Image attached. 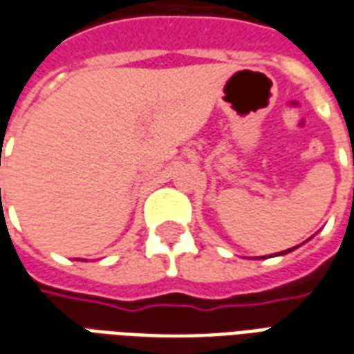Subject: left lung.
I'll list each match as a JSON object with an SVG mask.
<instances>
[{
  "label": "left lung",
  "mask_w": 354,
  "mask_h": 354,
  "mask_svg": "<svg viewBox=\"0 0 354 354\" xmlns=\"http://www.w3.org/2000/svg\"><path fill=\"white\" fill-rule=\"evenodd\" d=\"M292 250H294V248H290V250H284V252H279V254H277V256H282V254H288V252H292Z\"/></svg>",
  "instance_id": "1"
}]
</instances>
